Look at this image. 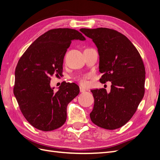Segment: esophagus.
I'll use <instances>...</instances> for the list:
<instances>
[{
  "instance_id": "1",
  "label": "esophagus",
  "mask_w": 160,
  "mask_h": 160,
  "mask_svg": "<svg viewBox=\"0 0 160 160\" xmlns=\"http://www.w3.org/2000/svg\"><path fill=\"white\" fill-rule=\"evenodd\" d=\"M79 89H80V92H81V93H84V92L85 91V89L84 88H82V87H80Z\"/></svg>"
}]
</instances>
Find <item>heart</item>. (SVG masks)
Instances as JSON below:
<instances>
[{
  "instance_id": "obj_1",
  "label": "heart",
  "mask_w": 160,
  "mask_h": 160,
  "mask_svg": "<svg viewBox=\"0 0 160 160\" xmlns=\"http://www.w3.org/2000/svg\"><path fill=\"white\" fill-rule=\"evenodd\" d=\"M88 78V76H83V77H79V78L78 79L79 83L82 85H87V83H88V81H87V79Z\"/></svg>"
}]
</instances>
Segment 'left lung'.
Here are the masks:
<instances>
[{
	"label": "left lung",
	"mask_w": 160,
	"mask_h": 160,
	"mask_svg": "<svg viewBox=\"0 0 160 160\" xmlns=\"http://www.w3.org/2000/svg\"><path fill=\"white\" fill-rule=\"evenodd\" d=\"M98 49L103 83L111 81V91L91 90L94 98L90 118L106 129L122 127L136 111L145 93L146 70L139 52L121 32L108 28H81Z\"/></svg>",
	"instance_id": "1"
}]
</instances>
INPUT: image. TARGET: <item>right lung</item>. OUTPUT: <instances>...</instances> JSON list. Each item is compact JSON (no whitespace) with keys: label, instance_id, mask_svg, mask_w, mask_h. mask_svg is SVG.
Returning a JSON list of instances; mask_svg holds the SVG:
<instances>
[{"label":"right lung","instance_id":"add662e5","mask_svg":"<svg viewBox=\"0 0 160 160\" xmlns=\"http://www.w3.org/2000/svg\"><path fill=\"white\" fill-rule=\"evenodd\" d=\"M85 40L75 29L53 28L28 47L15 69L13 93L24 117L32 126L44 132L61 127L67 107L79 93V86L62 82L54 92L51 77L61 75L62 63L72 40Z\"/></svg>","mask_w":160,"mask_h":160}]
</instances>
